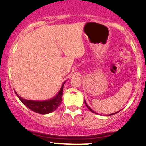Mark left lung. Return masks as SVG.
Here are the masks:
<instances>
[{
    "label": "left lung",
    "mask_w": 146,
    "mask_h": 146,
    "mask_svg": "<svg viewBox=\"0 0 146 146\" xmlns=\"http://www.w3.org/2000/svg\"><path fill=\"white\" fill-rule=\"evenodd\" d=\"M84 103H85V104H86V105L87 108H88V109H89V110H90V111H91V112H92V113H95V114H97L96 113H95V111H93V110H92V109H91V108H90V107H89V106H88V105H87L86 102V101H85V100H84ZM119 111H118V112H116V113H112V114H110V115H109V116H110V115H115V114H116V113H119Z\"/></svg>",
    "instance_id": "1"
}]
</instances>
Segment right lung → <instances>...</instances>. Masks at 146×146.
I'll return each mask as SVG.
<instances>
[{"label":"right lung","instance_id":"obj_1","mask_svg":"<svg viewBox=\"0 0 146 146\" xmlns=\"http://www.w3.org/2000/svg\"><path fill=\"white\" fill-rule=\"evenodd\" d=\"M65 82H66V81L62 84L60 91L58 92V93L56 96L53 97V98L49 99V100H43V101L25 100V99L22 98L21 96H19L16 91H15V93L25 106H27L28 108H29L30 110L35 112V113L42 114V115H46V114L51 113L54 110H56L61 104L63 94V87Z\"/></svg>","mask_w":146,"mask_h":146}]
</instances>
